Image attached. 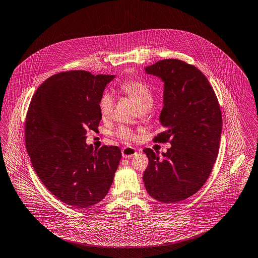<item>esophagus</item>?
<instances>
[{"mask_svg": "<svg viewBox=\"0 0 258 258\" xmlns=\"http://www.w3.org/2000/svg\"><path fill=\"white\" fill-rule=\"evenodd\" d=\"M122 157L123 158H126V159H129V158H132L133 156H135L137 154V151L135 148L133 147H130V146H127V147H124L122 149Z\"/></svg>", "mask_w": 258, "mask_h": 258, "instance_id": "1", "label": "esophagus"}]
</instances>
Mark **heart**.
<instances>
[{
  "mask_svg": "<svg viewBox=\"0 0 258 258\" xmlns=\"http://www.w3.org/2000/svg\"><path fill=\"white\" fill-rule=\"evenodd\" d=\"M120 89L135 102L139 109L152 106L154 101L153 93L145 82L140 80H128L120 85ZM113 105L114 100L112 95L107 93L102 94L98 103L101 117L103 119L110 117L113 110ZM116 135L122 140L130 141L135 138L133 131L127 127H120L116 132Z\"/></svg>",
  "mask_w": 258,
  "mask_h": 258,
  "instance_id": "obj_1",
  "label": "heart"
}]
</instances>
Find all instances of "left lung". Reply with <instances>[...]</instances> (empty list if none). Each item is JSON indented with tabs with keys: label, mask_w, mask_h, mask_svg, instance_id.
Returning a JSON list of instances; mask_svg holds the SVG:
<instances>
[{
	"label": "left lung",
	"mask_w": 258,
	"mask_h": 258,
	"mask_svg": "<svg viewBox=\"0 0 258 258\" xmlns=\"http://www.w3.org/2000/svg\"><path fill=\"white\" fill-rule=\"evenodd\" d=\"M164 82V132L155 142H169L163 153L144 149L149 159L143 180L147 192L165 204L195 194L207 181L219 153L222 113L208 79L195 66L165 59L145 68Z\"/></svg>",
	"instance_id": "obj_1"
}]
</instances>
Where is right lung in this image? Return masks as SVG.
<instances>
[{
  "label": "right lung",
  "mask_w": 258,
  "mask_h": 258,
  "mask_svg": "<svg viewBox=\"0 0 258 258\" xmlns=\"http://www.w3.org/2000/svg\"><path fill=\"white\" fill-rule=\"evenodd\" d=\"M114 75L69 71L51 76L33 94L25 119V145L45 187L74 208H89L108 193L121 159L116 146L94 149L99 99Z\"/></svg>",
  "instance_id": "1"
}]
</instances>
